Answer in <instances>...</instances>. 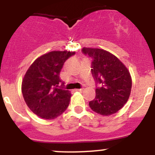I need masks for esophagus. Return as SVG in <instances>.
<instances>
[{
	"instance_id": "1",
	"label": "esophagus",
	"mask_w": 155,
	"mask_h": 155,
	"mask_svg": "<svg viewBox=\"0 0 155 155\" xmlns=\"http://www.w3.org/2000/svg\"><path fill=\"white\" fill-rule=\"evenodd\" d=\"M75 91H83V88H77Z\"/></svg>"
}]
</instances>
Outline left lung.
Returning <instances> with one entry per match:
<instances>
[{
  "mask_svg": "<svg viewBox=\"0 0 155 155\" xmlns=\"http://www.w3.org/2000/svg\"><path fill=\"white\" fill-rule=\"evenodd\" d=\"M82 52L93 58L92 74L102 85L96 89V97L89 102L94 112L109 116L119 111L127 102L132 79L125 65L114 54L102 48L83 47Z\"/></svg>",
  "mask_w": 155,
  "mask_h": 155,
  "instance_id": "1",
  "label": "left lung"
}]
</instances>
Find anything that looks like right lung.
<instances>
[{
    "mask_svg": "<svg viewBox=\"0 0 155 155\" xmlns=\"http://www.w3.org/2000/svg\"><path fill=\"white\" fill-rule=\"evenodd\" d=\"M75 51H52L37 58L28 69L21 82V92L28 108L46 120L60 116L68 107L71 94L58 88L60 73L67 59Z\"/></svg>",
    "mask_w": 155,
    "mask_h": 155,
    "instance_id": "obj_1",
    "label": "right lung"
}]
</instances>
